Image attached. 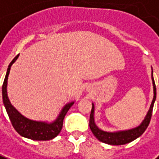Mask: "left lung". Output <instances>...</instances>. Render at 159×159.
Segmentation results:
<instances>
[{
    "label": "left lung",
    "instance_id": "8db88e82",
    "mask_svg": "<svg viewBox=\"0 0 159 159\" xmlns=\"http://www.w3.org/2000/svg\"><path fill=\"white\" fill-rule=\"evenodd\" d=\"M152 85H153V99L151 103L150 109L148 111L146 116H144L143 120L141 122V124L134 128L128 129H123V130H116V131H106L101 129L98 125H96L95 122V105L92 102V109L89 116V128L91 129L92 133L97 139L101 141L102 143H108L111 145H122L125 144L129 142H132L133 140L139 138L142 134L147 129L148 125L150 124L151 117H152V110H153V105L156 101V85L153 78V70L152 68Z\"/></svg>",
    "mask_w": 159,
    "mask_h": 159
}]
</instances>
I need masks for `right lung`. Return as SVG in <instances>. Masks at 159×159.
I'll return each mask as SVG.
<instances>
[{
  "instance_id": "add662e5",
  "label": "right lung",
  "mask_w": 159,
  "mask_h": 159,
  "mask_svg": "<svg viewBox=\"0 0 159 159\" xmlns=\"http://www.w3.org/2000/svg\"><path fill=\"white\" fill-rule=\"evenodd\" d=\"M18 57H19V55L16 56L12 60L7 70L6 76H5L2 85L3 104L7 111V115L9 116V119L11 121L13 127L20 136L24 137L26 139L36 140V141L51 140V139H55L57 135L60 133L61 128H62L63 119H64L66 113L70 110V108L74 104L75 101L67 102L65 105L61 108V111L59 112L57 118L51 122L32 120V119H30V118L24 116L22 114H20V112L13 106V104L11 103L9 98H8V96H7V79H8L10 69H11V66L16 62Z\"/></svg>"
}]
</instances>
